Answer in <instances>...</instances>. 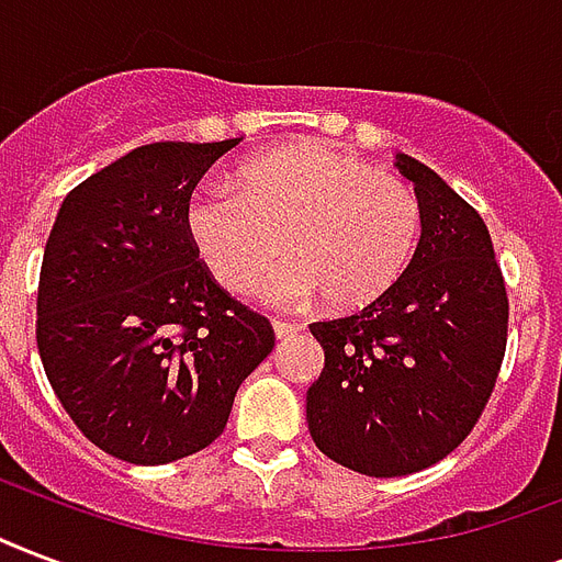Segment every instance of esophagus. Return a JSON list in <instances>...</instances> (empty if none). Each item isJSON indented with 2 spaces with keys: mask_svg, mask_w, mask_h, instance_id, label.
<instances>
[{
  "mask_svg": "<svg viewBox=\"0 0 562 562\" xmlns=\"http://www.w3.org/2000/svg\"><path fill=\"white\" fill-rule=\"evenodd\" d=\"M297 324H291V321H273V336L277 338H289L297 333Z\"/></svg>",
  "mask_w": 562,
  "mask_h": 562,
  "instance_id": "34e87169",
  "label": "esophagus"
}]
</instances>
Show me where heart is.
<instances>
[{
	"label": "heart",
	"instance_id": "obj_1",
	"mask_svg": "<svg viewBox=\"0 0 562 562\" xmlns=\"http://www.w3.org/2000/svg\"><path fill=\"white\" fill-rule=\"evenodd\" d=\"M188 238L214 280L247 291L277 252L256 294L271 306H306L324 294L333 310L383 297L422 241V203L404 179L341 149L303 144L252 158L233 191L191 196Z\"/></svg>",
	"mask_w": 562,
	"mask_h": 562
}]
</instances>
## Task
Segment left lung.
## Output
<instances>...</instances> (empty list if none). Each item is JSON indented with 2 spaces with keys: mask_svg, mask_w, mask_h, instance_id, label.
<instances>
[{
  "mask_svg": "<svg viewBox=\"0 0 562 562\" xmlns=\"http://www.w3.org/2000/svg\"><path fill=\"white\" fill-rule=\"evenodd\" d=\"M397 170L422 203L413 262L362 312L310 327L324 348L310 434L368 477L448 457L481 418L507 348V289L483 217L418 158L401 153Z\"/></svg>",
  "mask_w": 562,
  "mask_h": 562,
  "instance_id": "1",
  "label": "left lung"
}]
</instances>
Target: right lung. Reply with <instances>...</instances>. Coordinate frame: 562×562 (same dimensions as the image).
<instances>
[{
  "instance_id": "right-lung-1",
  "label": "right lung",
  "mask_w": 562,
  "mask_h": 562,
  "mask_svg": "<svg viewBox=\"0 0 562 562\" xmlns=\"http://www.w3.org/2000/svg\"><path fill=\"white\" fill-rule=\"evenodd\" d=\"M238 138L161 140L64 196L43 250L37 350L76 427L117 460L165 465L224 434L271 321L200 262L186 209Z\"/></svg>"
}]
</instances>
